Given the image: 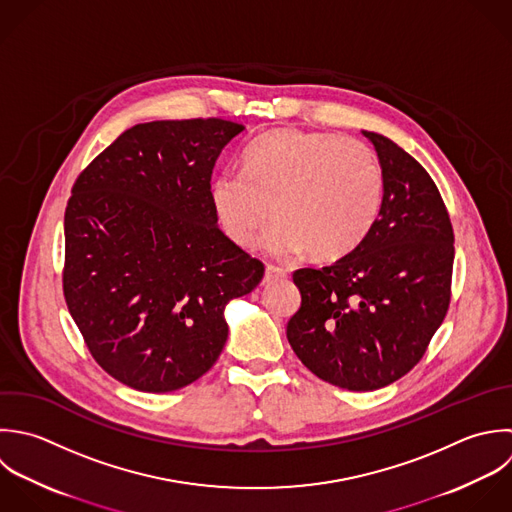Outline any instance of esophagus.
I'll list each match as a JSON object with an SVG mask.
<instances>
[{
  "instance_id": "1",
  "label": "esophagus",
  "mask_w": 512,
  "mask_h": 512,
  "mask_svg": "<svg viewBox=\"0 0 512 512\" xmlns=\"http://www.w3.org/2000/svg\"><path fill=\"white\" fill-rule=\"evenodd\" d=\"M285 277H287V273H285L283 269L269 265V267L265 269V279H263V283H271V281H277V279H285Z\"/></svg>"
}]
</instances>
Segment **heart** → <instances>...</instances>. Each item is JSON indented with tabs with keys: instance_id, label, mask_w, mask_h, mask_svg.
Segmentation results:
<instances>
[{
	"instance_id": "obj_1",
	"label": "heart",
	"mask_w": 512,
	"mask_h": 512,
	"mask_svg": "<svg viewBox=\"0 0 512 512\" xmlns=\"http://www.w3.org/2000/svg\"><path fill=\"white\" fill-rule=\"evenodd\" d=\"M383 169L369 145L325 131L275 129L241 155V173L211 183V203L225 235L249 249L279 219L265 249L279 259L305 253L335 261L355 251L383 205Z\"/></svg>"
}]
</instances>
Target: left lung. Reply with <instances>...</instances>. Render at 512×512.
<instances>
[{"instance_id": "left-lung-1", "label": "left lung", "mask_w": 512, "mask_h": 512, "mask_svg": "<svg viewBox=\"0 0 512 512\" xmlns=\"http://www.w3.org/2000/svg\"><path fill=\"white\" fill-rule=\"evenodd\" d=\"M383 169V205L363 243L323 269H299L301 309L287 339L319 379L375 391L407 375L441 327L455 261L453 225L425 167L363 131Z\"/></svg>"}]
</instances>
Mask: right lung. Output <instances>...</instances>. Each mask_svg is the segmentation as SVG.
<instances>
[{
  "instance_id": "1",
  "label": "right lung",
  "mask_w": 512,
  "mask_h": 512,
  "mask_svg": "<svg viewBox=\"0 0 512 512\" xmlns=\"http://www.w3.org/2000/svg\"><path fill=\"white\" fill-rule=\"evenodd\" d=\"M243 131L215 117L135 125L71 189L67 309L93 359L131 389L169 393L205 375L229 335L227 303L263 279L211 203L215 161Z\"/></svg>"
}]
</instances>
